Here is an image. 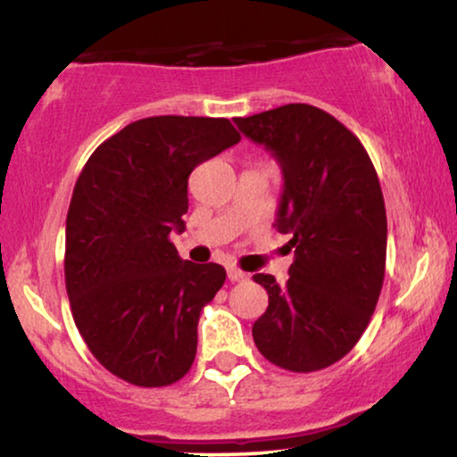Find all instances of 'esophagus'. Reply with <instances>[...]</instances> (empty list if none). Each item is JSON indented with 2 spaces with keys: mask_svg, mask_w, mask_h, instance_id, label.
Returning <instances> with one entry per match:
<instances>
[{
  "mask_svg": "<svg viewBox=\"0 0 457 457\" xmlns=\"http://www.w3.org/2000/svg\"><path fill=\"white\" fill-rule=\"evenodd\" d=\"M228 278L232 280V282H240V280H246L248 274H246V271L238 270V268H234V265H229V268H228Z\"/></svg>",
  "mask_w": 457,
  "mask_h": 457,
  "instance_id": "obj_1",
  "label": "esophagus"
}]
</instances>
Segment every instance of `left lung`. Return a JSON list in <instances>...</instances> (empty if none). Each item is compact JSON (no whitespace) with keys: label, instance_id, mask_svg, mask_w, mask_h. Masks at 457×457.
<instances>
[{"label":"left lung","instance_id":"1","mask_svg":"<svg viewBox=\"0 0 457 457\" xmlns=\"http://www.w3.org/2000/svg\"><path fill=\"white\" fill-rule=\"evenodd\" d=\"M234 122L278 160L276 228L295 248L285 287L253 276L268 291L253 339L276 367L320 371L354 348L382 293L388 223L378 172L356 135L314 105L291 103Z\"/></svg>","mask_w":457,"mask_h":457}]
</instances>
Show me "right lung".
Segmentation results:
<instances>
[{
  "instance_id": "right-lung-1",
  "label": "right lung",
  "mask_w": 457,
  "mask_h": 457,
  "mask_svg": "<svg viewBox=\"0 0 457 457\" xmlns=\"http://www.w3.org/2000/svg\"><path fill=\"white\" fill-rule=\"evenodd\" d=\"M240 141L225 118L154 115L101 143L67 212L65 285L88 350L124 382L160 388L192 367L200 312L225 282L219 263L179 257L187 179Z\"/></svg>"
}]
</instances>
